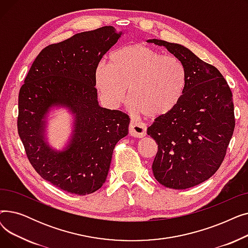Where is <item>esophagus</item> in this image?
<instances>
[{
	"label": "esophagus",
	"instance_id": "1",
	"mask_svg": "<svg viewBox=\"0 0 248 248\" xmlns=\"http://www.w3.org/2000/svg\"><path fill=\"white\" fill-rule=\"evenodd\" d=\"M147 133V127L145 124L132 121L129 124V135L136 138H144Z\"/></svg>",
	"mask_w": 248,
	"mask_h": 248
}]
</instances>
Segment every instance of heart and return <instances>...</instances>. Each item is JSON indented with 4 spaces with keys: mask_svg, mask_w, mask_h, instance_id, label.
<instances>
[{
    "mask_svg": "<svg viewBox=\"0 0 248 248\" xmlns=\"http://www.w3.org/2000/svg\"><path fill=\"white\" fill-rule=\"evenodd\" d=\"M98 94L108 106L119 108L128 88L132 108L151 119L171 112L183 97L186 71L173 55L144 44L117 49L109 56V63H99L94 71Z\"/></svg>",
    "mask_w": 248,
    "mask_h": 248,
    "instance_id": "1",
    "label": "heart"
}]
</instances>
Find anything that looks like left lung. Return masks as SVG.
<instances>
[{"instance_id": "left-lung-1", "label": "left lung", "mask_w": 248, "mask_h": 248, "mask_svg": "<svg viewBox=\"0 0 248 248\" xmlns=\"http://www.w3.org/2000/svg\"><path fill=\"white\" fill-rule=\"evenodd\" d=\"M148 42L164 46L186 71L178 106L148 127L158 145L153 173L167 188L188 189L213 176L224 160L235 126L232 93L220 71L188 48L158 39Z\"/></svg>"}]
</instances>
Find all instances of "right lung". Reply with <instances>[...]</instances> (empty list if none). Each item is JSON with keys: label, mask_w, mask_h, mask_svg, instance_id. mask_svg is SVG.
I'll return each instance as SVG.
<instances>
[{"label": "right lung", "mask_w": 248, "mask_h": 248, "mask_svg": "<svg viewBox=\"0 0 248 248\" xmlns=\"http://www.w3.org/2000/svg\"><path fill=\"white\" fill-rule=\"evenodd\" d=\"M121 35L104 26L45 47L20 88L18 133L28 160L44 180L71 194H91L103 185L116 142L128 134L129 116L99 107L94 83L96 66ZM52 106L75 114L64 151H54L44 137Z\"/></svg>", "instance_id": "right-lung-1"}]
</instances>
